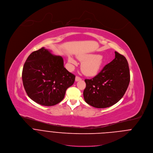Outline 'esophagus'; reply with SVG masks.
Here are the masks:
<instances>
[{"instance_id":"esophagus-1","label":"esophagus","mask_w":153,"mask_h":153,"mask_svg":"<svg viewBox=\"0 0 153 153\" xmlns=\"http://www.w3.org/2000/svg\"><path fill=\"white\" fill-rule=\"evenodd\" d=\"M75 80H76V82H78V81L81 80H82V79H81L80 77H79V76H76V77Z\"/></svg>"}]
</instances>
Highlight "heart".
<instances>
[{"instance_id": "b5f03b06", "label": "heart", "mask_w": 153, "mask_h": 153, "mask_svg": "<svg viewBox=\"0 0 153 153\" xmlns=\"http://www.w3.org/2000/svg\"><path fill=\"white\" fill-rule=\"evenodd\" d=\"M77 58L82 62V71L84 74L88 76L97 75L104 62V58L101 55L83 54L79 55ZM68 62L72 65L76 64V61L71 57H69Z\"/></svg>"}]
</instances>
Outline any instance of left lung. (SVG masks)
<instances>
[{"label":"left lung","mask_w":153,"mask_h":153,"mask_svg":"<svg viewBox=\"0 0 153 153\" xmlns=\"http://www.w3.org/2000/svg\"><path fill=\"white\" fill-rule=\"evenodd\" d=\"M84 100L98 108L109 107L125 95L129 82L130 71L126 58L115 52V58L94 78L85 79Z\"/></svg>","instance_id":"obj_1"}]
</instances>
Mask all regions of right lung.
I'll return each instance as SVG.
<instances>
[{"label": "right lung", "instance_id": "add662e5", "mask_svg": "<svg viewBox=\"0 0 153 153\" xmlns=\"http://www.w3.org/2000/svg\"><path fill=\"white\" fill-rule=\"evenodd\" d=\"M22 79L27 95L37 104L52 106L64 98L75 76L64 67L63 58L44 47L33 52L24 63Z\"/></svg>", "mask_w": 153, "mask_h": 153}]
</instances>
